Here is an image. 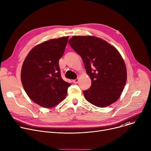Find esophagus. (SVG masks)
I'll return each mask as SVG.
<instances>
[{
  "instance_id": "obj_1",
  "label": "esophagus",
  "mask_w": 151,
  "mask_h": 151,
  "mask_svg": "<svg viewBox=\"0 0 151 151\" xmlns=\"http://www.w3.org/2000/svg\"><path fill=\"white\" fill-rule=\"evenodd\" d=\"M78 81H79V79H78V78L75 79L73 80V83H75V84L78 83Z\"/></svg>"
}]
</instances>
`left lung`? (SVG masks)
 <instances>
[{
	"mask_svg": "<svg viewBox=\"0 0 151 151\" xmlns=\"http://www.w3.org/2000/svg\"><path fill=\"white\" fill-rule=\"evenodd\" d=\"M68 42L82 58L91 79V86L83 92L87 101L99 107L116 101L127 80L126 64L117 49L94 36H73Z\"/></svg>",
	"mask_w": 151,
	"mask_h": 151,
	"instance_id": "left-lung-1",
	"label": "left lung"
}]
</instances>
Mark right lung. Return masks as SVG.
<instances>
[{
	"label": "right lung",
	"instance_id": "add662e5",
	"mask_svg": "<svg viewBox=\"0 0 151 151\" xmlns=\"http://www.w3.org/2000/svg\"><path fill=\"white\" fill-rule=\"evenodd\" d=\"M68 36L52 39L33 47L23 63L21 78L28 97L45 108L53 107L65 98L71 86L63 79L59 60Z\"/></svg>",
	"mask_w": 151,
	"mask_h": 151
}]
</instances>
